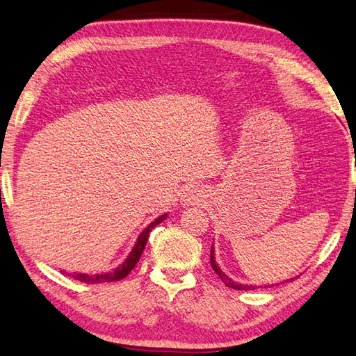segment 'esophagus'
I'll use <instances>...</instances> for the list:
<instances>
[{"instance_id": "esophagus-1", "label": "esophagus", "mask_w": 356, "mask_h": 356, "mask_svg": "<svg viewBox=\"0 0 356 356\" xmlns=\"http://www.w3.org/2000/svg\"><path fill=\"white\" fill-rule=\"evenodd\" d=\"M200 198H201V191H198V187H187L184 195H183V202L184 204H195L200 201Z\"/></svg>"}]
</instances>
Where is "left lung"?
Here are the masks:
<instances>
[{"instance_id": "left-lung-1", "label": "left lung", "mask_w": 356, "mask_h": 356, "mask_svg": "<svg viewBox=\"0 0 356 356\" xmlns=\"http://www.w3.org/2000/svg\"><path fill=\"white\" fill-rule=\"evenodd\" d=\"M210 264H211L213 271H215V273L219 275L220 280L224 282V285H225V286H228V288H233V289H238V291H250V289H256V286H252V285H243V283H238V282L232 280L230 277H228L227 274H224L222 271H220V268L216 265V260H215V251H213V247L210 248ZM291 280H292V279H291Z\"/></svg>"}]
</instances>
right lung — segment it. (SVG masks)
<instances>
[{
	"instance_id": "obj_1",
	"label": "right lung",
	"mask_w": 356,
	"mask_h": 356,
	"mask_svg": "<svg viewBox=\"0 0 356 356\" xmlns=\"http://www.w3.org/2000/svg\"><path fill=\"white\" fill-rule=\"evenodd\" d=\"M165 216H168V215H161L160 218H156L154 222H151V225L145 228L143 233L138 236V239H137L136 245H134L132 251L129 252V256L126 257L124 262L120 266H117L114 271H109V273H105V274H73L71 277L76 279V280H81L83 283H105V282H117V280L124 279L140 260L141 252H143L146 243H147L149 233H151L154 228L161 222V220H164Z\"/></svg>"
}]
</instances>
